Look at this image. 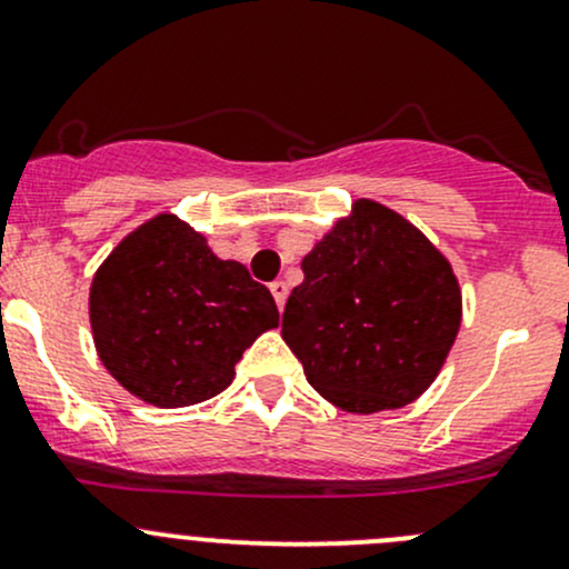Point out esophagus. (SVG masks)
I'll list each match as a JSON object with an SVG mask.
<instances>
[{"label":"esophagus","mask_w":569,"mask_h":569,"mask_svg":"<svg viewBox=\"0 0 569 569\" xmlns=\"http://www.w3.org/2000/svg\"><path fill=\"white\" fill-rule=\"evenodd\" d=\"M269 291H272L274 302H278V308L286 306V297H289V286L283 283V280H274L272 286H269Z\"/></svg>","instance_id":"34e87169"}]
</instances>
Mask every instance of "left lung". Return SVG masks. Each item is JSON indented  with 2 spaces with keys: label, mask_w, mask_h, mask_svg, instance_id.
<instances>
[{
  "label": "left lung",
  "mask_w": 569,
  "mask_h": 569,
  "mask_svg": "<svg viewBox=\"0 0 569 569\" xmlns=\"http://www.w3.org/2000/svg\"><path fill=\"white\" fill-rule=\"evenodd\" d=\"M283 341L308 382L347 412L396 410L443 369L462 321L449 258L410 220L358 198L302 258Z\"/></svg>",
  "instance_id": "1"
}]
</instances>
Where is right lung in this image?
I'll return each instance as SVG.
<instances>
[{
  "label": "right lung",
  "mask_w": 569,
  "mask_h": 569,
  "mask_svg": "<svg viewBox=\"0 0 569 569\" xmlns=\"http://www.w3.org/2000/svg\"><path fill=\"white\" fill-rule=\"evenodd\" d=\"M278 321L267 286L168 211L120 239L90 283L101 363L131 396L168 410L226 391L244 349Z\"/></svg>",
  "instance_id": "1"
}]
</instances>
